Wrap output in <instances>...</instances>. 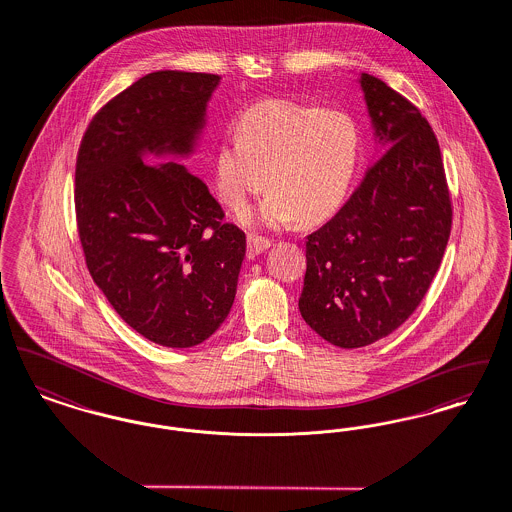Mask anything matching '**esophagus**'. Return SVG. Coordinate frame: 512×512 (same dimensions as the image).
Returning a JSON list of instances; mask_svg holds the SVG:
<instances>
[{"mask_svg":"<svg viewBox=\"0 0 512 512\" xmlns=\"http://www.w3.org/2000/svg\"><path fill=\"white\" fill-rule=\"evenodd\" d=\"M268 239H262V237H254V235H250L248 237V250H246V254H248V258L252 260V258H256L258 254H262L264 250H268L269 248Z\"/></svg>","mask_w":512,"mask_h":512,"instance_id":"34e87169","label":"esophagus"}]
</instances>
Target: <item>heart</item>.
<instances>
[{
	"instance_id": "obj_1",
	"label": "heart",
	"mask_w": 512,
	"mask_h": 512,
	"mask_svg": "<svg viewBox=\"0 0 512 512\" xmlns=\"http://www.w3.org/2000/svg\"><path fill=\"white\" fill-rule=\"evenodd\" d=\"M358 154L360 131L347 111L262 102L244 113L241 135H227L217 146V194L244 214L268 187L258 212L262 225L318 221L345 198Z\"/></svg>"
}]
</instances>
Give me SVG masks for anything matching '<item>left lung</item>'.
Returning <instances> with one entry per match:
<instances>
[{
  "instance_id": "1",
  "label": "left lung",
  "mask_w": 512,
  "mask_h": 512,
  "mask_svg": "<svg viewBox=\"0 0 512 512\" xmlns=\"http://www.w3.org/2000/svg\"><path fill=\"white\" fill-rule=\"evenodd\" d=\"M360 86L383 148L343 208L306 239L298 310L320 337L360 349L401 327L428 293L453 206L437 136L403 94Z\"/></svg>"
}]
</instances>
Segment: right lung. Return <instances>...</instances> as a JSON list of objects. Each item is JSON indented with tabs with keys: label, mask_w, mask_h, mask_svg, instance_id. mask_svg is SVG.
<instances>
[{
	"label": "right lung",
	"mask_w": 512,
	"mask_h": 512,
	"mask_svg": "<svg viewBox=\"0 0 512 512\" xmlns=\"http://www.w3.org/2000/svg\"><path fill=\"white\" fill-rule=\"evenodd\" d=\"M219 75L156 71L111 98L77 154L75 212L86 268L115 312L171 349L225 322L246 235L202 179L146 154H190Z\"/></svg>",
	"instance_id": "1"
}]
</instances>
